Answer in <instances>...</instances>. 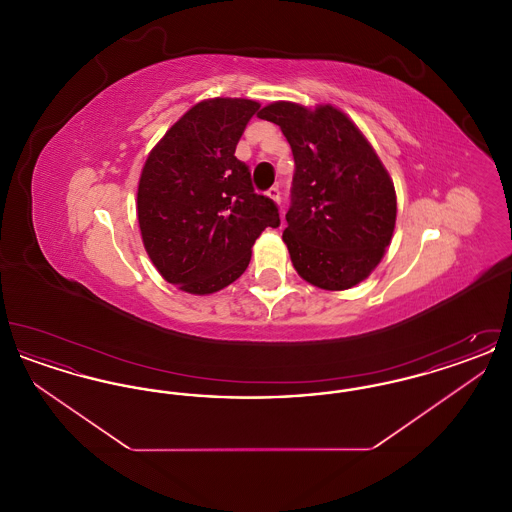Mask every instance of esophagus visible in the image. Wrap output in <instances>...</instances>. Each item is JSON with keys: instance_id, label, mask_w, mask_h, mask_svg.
<instances>
[{"instance_id": "obj_1", "label": "esophagus", "mask_w": 512, "mask_h": 512, "mask_svg": "<svg viewBox=\"0 0 512 512\" xmlns=\"http://www.w3.org/2000/svg\"><path fill=\"white\" fill-rule=\"evenodd\" d=\"M267 194H268V197H270V199H274V201H276V203H280V201H282V194H280V190H278V186H272V188H270V190H268Z\"/></svg>"}]
</instances>
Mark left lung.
Returning <instances> with one entry per match:
<instances>
[{
  "instance_id": "left-lung-1",
  "label": "left lung",
  "mask_w": 512,
  "mask_h": 512,
  "mask_svg": "<svg viewBox=\"0 0 512 512\" xmlns=\"http://www.w3.org/2000/svg\"><path fill=\"white\" fill-rule=\"evenodd\" d=\"M282 128L295 172L286 213L293 267L322 290H347L382 261L395 228V188L376 151L340 109L290 101L261 109Z\"/></svg>"
}]
</instances>
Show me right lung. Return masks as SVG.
<instances>
[{
    "instance_id": "right-lung-1",
    "label": "right lung",
    "mask_w": 512,
    "mask_h": 512,
    "mask_svg": "<svg viewBox=\"0 0 512 512\" xmlns=\"http://www.w3.org/2000/svg\"><path fill=\"white\" fill-rule=\"evenodd\" d=\"M253 99L194 105L153 147L138 186V222L161 276L188 293L219 292L244 274L261 232L280 226L278 205L255 194L234 153Z\"/></svg>"
}]
</instances>
